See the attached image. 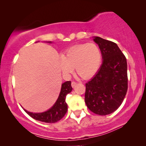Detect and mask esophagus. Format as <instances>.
I'll return each instance as SVG.
<instances>
[{
	"label": "esophagus",
	"mask_w": 146,
	"mask_h": 146,
	"mask_svg": "<svg viewBox=\"0 0 146 146\" xmlns=\"http://www.w3.org/2000/svg\"><path fill=\"white\" fill-rule=\"evenodd\" d=\"M77 84V82H74V81H73V82H72V84H71V85H72V88H74L75 86Z\"/></svg>",
	"instance_id": "1"
}]
</instances>
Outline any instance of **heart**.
Masks as SVG:
<instances>
[{
    "label": "heart",
    "mask_w": 146,
    "mask_h": 146,
    "mask_svg": "<svg viewBox=\"0 0 146 146\" xmlns=\"http://www.w3.org/2000/svg\"><path fill=\"white\" fill-rule=\"evenodd\" d=\"M102 62V53L95 43L80 44L69 48L58 60L60 68L68 76L76 68L77 74L88 78L98 70Z\"/></svg>",
    "instance_id": "b5f03b06"
}]
</instances>
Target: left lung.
Masks as SVG:
<instances>
[{
	"mask_svg": "<svg viewBox=\"0 0 146 146\" xmlns=\"http://www.w3.org/2000/svg\"><path fill=\"white\" fill-rule=\"evenodd\" d=\"M103 62L96 75L86 84L85 102L96 114L106 115L115 111L127 90V61L116 44L95 36Z\"/></svg>",
	"mask_w": 146,
	"mask_h": 146,
	"instance_id": "obj_1",
	"label": "left lung"
}]
</instances>
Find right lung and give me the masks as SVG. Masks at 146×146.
I'll list each match as a JSON object with an SVG mask.
<instances>
[{"mask_svg":"<svg viewBox=\"0 0 146 146\" xmlns=\"http://www.w3.org/2000/svg\"><path fill=\"white\" fill-rule=\"evenodd\" d=\"M51 43V42H48ZM72 88L71 86V82L67 81L62 84L60 93L56 102L52 107L48 110L42 113L30 112L24 109L30 116L36 120L46 123H55L60 120L64 116L68 110V105L66 102V96L68 94L71 92Z\"/></svg>","mask_w":146,"mask_h":146,"instance_id":"obj_1","label":"right lung"}]
</instances>
